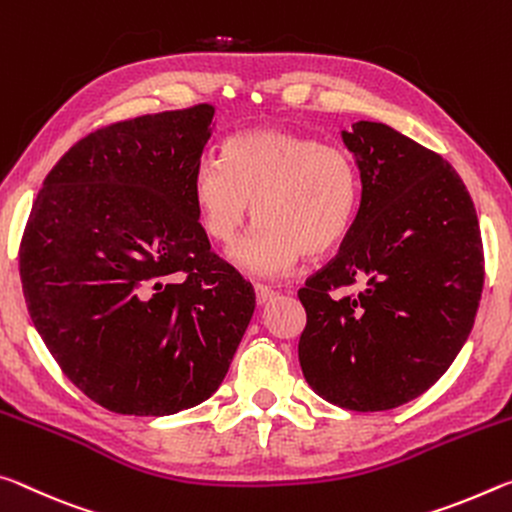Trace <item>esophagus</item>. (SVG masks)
Listing matches in <instances>:
<instances>
[{
	"label": "esophagus",
	"instance_id": "esophagus-1",
	"mask_svg": "<svg viewBox=\"0 0 512 512\" xmlns=\"http://www.w3.org/2000/svg\"><path fill=\"white\" fill-rule=\"evenodd\" d=\"M254 292H256V304H258V306L267 304V301H270V299L274 297V290H272L270 286H263V283H256Z\"/></svg>",
	"mask_w": 512,
	"mask_h": 512
}]
</instances>
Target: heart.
<instances>
[{"instance_id":"obj_1","label":"heart","mask_w":512,"mask_h":512,"mask_svg":"<svg viewBox=\"0 0 512 512\" xmlns=\"http://www.w3.org/2000/svg\"><path fill=\"white\" fill-rule=\"evenodd\" d=\"M192 201L206 236L231 245L251 215L261 224L231 251L254 276H281L301 254L324 256L349 236L360 208V172L345 147L286 129L233 133L222 161L192 172Z\"/></svg>"}]
</instances>
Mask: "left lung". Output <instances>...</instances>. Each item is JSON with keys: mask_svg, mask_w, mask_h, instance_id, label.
I'll return each instance as SVG.
<instances>
[{"mask_svg": "<svg viewBox=\"0 0 512 512\" xmlns=\"http://www.w3.org/2000/svg\"><path fill=\"white\" fill-rule=\"evenodd\" d=\"M342 140L356 156L360 208L349 236L297 295L299 363L331 404L374 413L420 397L454 363L483 290L479 217L440 154L381 122ZM358 282L361 290L334 292Z\"/></svg>", "mask_w": 512, "mask_h": 512, "instance_id": "1", "label": "left lung"}]
</instances>
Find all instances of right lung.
<instances>
[{"instance_id": "add662e5", "label": "right lung", "mask_w": 512, "mask_h": 512, "mask_svg": "<svg viewBox=\"0 0 512 512\" xmlns=\"http://www.w3.org/2000/svg\"><path fill=\"white\" fill-rule=\"evenodd\" d=\"M215 106L88 133L47 174L20 242L24 299L63 374L120 415L161 417L220 388L256 295L211 249L192 172Z\"/></svg>"}]
</instances>
